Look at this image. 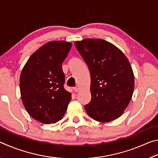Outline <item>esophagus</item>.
<instances>
[{
  "label": "esophagus",
  "mask_w": 158,
  "mask_h": 158,
  "mask_svg": "<svg viewBox=\"0 0 158 158\" xmlns=\"http://www.w3.org/2000/svg\"><path fill=\"white\" fill-rule=\"evenodd\" d=\"M74 92L75 93H77L79 90V86H75L74 88Z\"/></svg>",
  "instance_id": "34e87169"
}]
</instances>
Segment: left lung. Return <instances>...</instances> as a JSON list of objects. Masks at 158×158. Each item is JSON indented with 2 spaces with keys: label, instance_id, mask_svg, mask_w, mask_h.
<instances>
[{
  "label": "left lung",
  "instance_id": "left-lung-1",
  "mask_svg": "<svg viewBox=\"0 0 158 158\" xmlns=\"http://www.w3.org/2000/svg\"><path fill=\"white\" fill-rule=\"evenodd\" d=\"M75 46L90 73L91 100L85 105L89 116L106 123L120 117L132 99L135 77L121 49L102 39H85Z\"/></svg>",
  "mask_w": 158,
  "mask_h": 158
}]
</instances>
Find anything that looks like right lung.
<instances>
[{
    "label": "right lung",
    "instance_id": "add662e5",
    "mask_svg": "<svg viewBox=\"0 0 158 158\" xmlns=\"http://www.w3.org/2000/svg\"><path fill=\"white\" fill-rule=\"evenodd\" d=\"M72 47L65 41H52L35 52L20 75V93L25 109L36 121L55 123L63 118L71 101L64 89L62 63Z\"/></svg>",
    "mask_w": 158,
    "mask_h": 158
}]
</instances>
